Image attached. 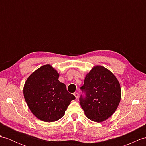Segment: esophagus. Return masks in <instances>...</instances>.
I'll return each mask as SVG.
<instances>
[{"mask_svg": "<svg viewBox=\"0 0 146 146\" xmlns=\"http://www.w3.org/2000/svg\"><path fill=\"white\" fill-rule=\"evenodd\" d=\"M74 96H75V97H76V99L78 98V97H79V94L77 93V92H76V93H74Z\"/></svg>", "mask_w": 146, "mask_h": 146, "instance_id": "34e87169", "label": "esophagus"}]
</instances>
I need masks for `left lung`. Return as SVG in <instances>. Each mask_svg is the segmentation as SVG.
I'll list each match as a JSON object with an SVG mask.
<instances>
[{"mask_svg":"<svg viewBox=\"0 0 146 146\" xmlns=\"http://www.w3.org/2000/svg\"><path fill=\"white\" fill-rule=\"evenodd\" d=\"M81 89L86 97L80 98V104L85 116L100 123L111 116L118 108L121 98V86L111 71L100 65L95 66L85 76Z\"/></svg>","mask_w":146,"mask_h":146,"instance_id":"1","label":"left lung"}]
</instances>
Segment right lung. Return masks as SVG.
<instances>
[{
  "label": "right lung",
  "instance_id": "obj_1",
  "mask_svg": "<svg viewBox=\"0 0 146 146\" xmlns=\"http://www.w3.org/2000/svg\"><path fill=\"white\" fill-rule=\"evenodd\" d=\"M59 74L50 64L42 66L30 74L23 87L25 100L31 113L44 122L61 119L75 96L59 82Z\"/></svg>",
  "mask_w": 146,
  "mask_h": 146
}]
</instances>
